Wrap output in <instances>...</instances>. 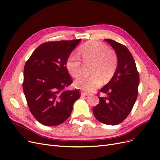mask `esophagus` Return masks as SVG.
<instances>
[{"label":"esophagus","instance_id":"obj_1","mask_svg":"<svg viewBox=\"0 0 160 160\" xmlns=\"http://www.w3.org/2000/svg\"><path fill=\"white\" fill-rule=\"evenodd\" d=\"M89 93L88 92H85V91H81V96H87Z\"/></svg>","mask_w":160,"mask_h":160}]
</instances>
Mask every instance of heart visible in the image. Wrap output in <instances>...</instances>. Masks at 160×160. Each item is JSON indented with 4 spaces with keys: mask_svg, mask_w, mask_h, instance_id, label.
<instances>
[{
    "mask_svg": "<svg viewBox=\"0 0 160 160\" xmlns=\"http://www.w3.org/2000/svg\"><path fill=\"white\" fill-rule=\"evenodd\" d=\"M79 52L85 65H91L89 77H81L75 81L77 88L91 91L98 88L102 81L108 82L113 77L118 68V59L115 52L108 45L99 41H91L79 48ZM66 69L69 73L77 78L81 75L82 63L74 54H71L66 61Z\"/></svg>",
    "mask_w": 160,
    "mask_h": 160,
    "instance_id": "b5f03b06",
    "label": "heart"
}]
</instances>
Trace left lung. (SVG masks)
<instances>
[{"mask_svg": "<svg viewBox=\"0 0 160 160\" xmlns=\"http://www.w3.org/2000/svg\"><path fill=\"white\" fill-rule=\"evenodd\" d=\"M115 50L118 64L113 77L100 91L107 95L99 97V103L93 109L99 122L115 125L130 113L138 98L139 76L133 57L128 48L113 40L105 39Z\"/></svg>", "mask_w": 160, "mask_h": 160, "instance_id": "8db88e82", "label": "left lung"}]
</instances>
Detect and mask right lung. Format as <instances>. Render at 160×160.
I'll list each match as a JSON object with an SVG mask.
<instances>
[{
	"mask_svg": "<svg viewBox=\"0 0 160 160\" xmlns=\"http://www.w3.org/2000/svg\"><path fill=\"white\" fill-rule=\"evenodd\" d=\"M80 41L42 43L26 62L24 94L31 113L42 125L55 126L65 122L80 98L78 89H65L72 82L66 69V61Z\"/></svg>",
	"mask_w": 160,
	"mask_h": 160,
	"instance_id": "add662e5",
	"label": "right lung"
}]
</instances>
